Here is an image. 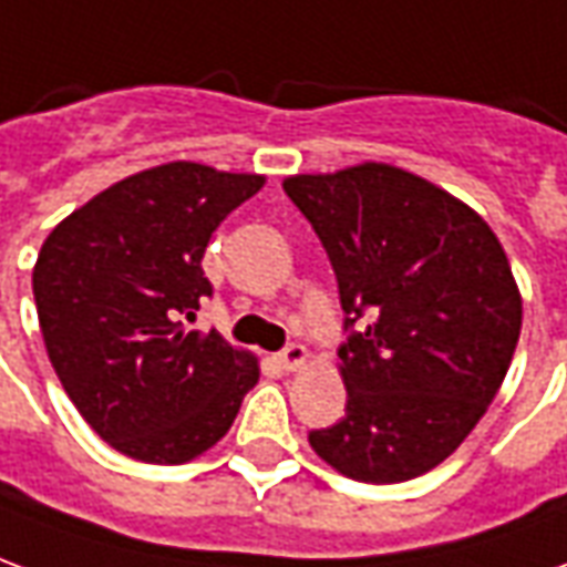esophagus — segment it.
<instances>
[{"mask_svg":"<svg viewBox=\"0 0 567 567\" xmlns=\"http://www.w3.org/2000/svg\"><path fill=\"white\" fill-rule=\"evenodd\" d=\"M305 360H308V351H305V344H287L280 354H277V363H280V369H287V372H296V369L305 367Z\"/></svg>","mask_w":567,"mask_h":567,"instance_id":"34e87169","label":"esophagus"}]
</instances>
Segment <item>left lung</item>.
I'll return each mask as SVG.
<instances>
[{
  "mask_svg": "<svg viewBox=\"0 0 567 567\" xmlns=\"http://www.w3.org/2000/svg\"><path fill=\"white\" fill-rule=\"evenodd\" d=\"M339 280L344 419L308 433L360 483H405L464 443L507 375L522 299L495 231L391 164L284 183Z\"/></svg>",
  "mask_w": 567,
  "mask_h": 567,
  "instance_id": "left-lung-1",
  "label": "left lung"
}]
</instances>
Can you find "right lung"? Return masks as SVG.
I'll return each mask as SVG.
<instances>
[{"mask_svg": "<svg viewBox=\"0 0 567 567\" xmlns=\"http://www.w3.org/2000/svg\"><path fill=\"white\" fill-rule=\"evenodd\" d=\"M262 176L174 162L115 183L60 223L33 271L51 367L103 443L183 464L219 443L259 381L250 354L186 329L213 284L200 259Z\"/></svg>", "mask_w": 567, "mask_h": 567, "instance_id": "right-lung-1", "label": "right lung"}]
</instances>
